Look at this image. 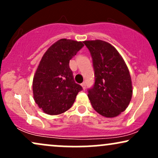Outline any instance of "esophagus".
Segmentation results:
<instances>
[{"instance_id": "esophagus-1", "label": "esophagus", "mask_w": 158, "mask_h": 158, "mask_svg": "<svg viewBox=\"0 0 158 158\" xmlns=\"http://www.w3.org/2000/svg\"><path fill=\"white\" fill-rule=\"evenodd\" d=\"M81 87H82L83 90H85V88H86V85H85V82H82V83H81Z\"/></svg>"}]
</instances>
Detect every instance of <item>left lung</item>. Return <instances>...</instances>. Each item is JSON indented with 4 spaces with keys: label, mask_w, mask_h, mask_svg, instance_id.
<instances>
[{
    "label": "left lung",
    "mask_w": 158,
    "mask_h": 158,
    "mask_svg": "<svg viewBox=\"0 0 158 158\" xmlns=\"http://www.w3.org/2000/svg\"><path fill=\"white\" fill-rule=\"evenodd\" d=\"M91 55L95 76L93 88L88 90L94 109L103 117H115L129 105L132 84L128 67L119 52L102 40L85 41Z\"/></svg>",
    "instance_id": "1"
}]
</instances>
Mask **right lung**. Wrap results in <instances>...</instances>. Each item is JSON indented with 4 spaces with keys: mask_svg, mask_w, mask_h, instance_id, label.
I'll list each match as a JSON object with an SVG mask.
<instances>
[{
    "mask_svg": "<svg viewBox=\"0 0 158 158\" xmlns=\"http://www.w3.org/2000/svg\"><path fill=\"white\" fill-rule=\"evenodd\" d=\"M83 46L81 41L62 39L51 45L41 58L33 77L32 91L35 103L44 113H64L82 90L74 81L69 62Z\"/></svg>",
    "mask_w": 158,
    "mask_h": 158,
    "instance_id": "add662e5",
    "label": "right lung"
}]
</instances>
